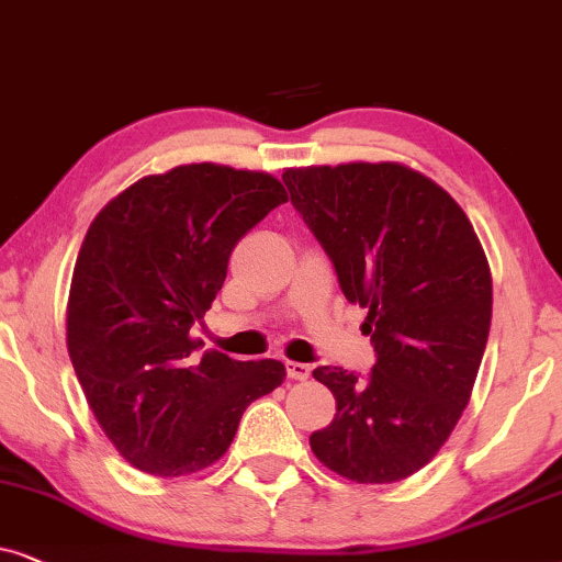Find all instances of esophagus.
Returning a JSON list of instances; mask_svg holds the SVG:
<instances>
[{
  "label": "esophagus",
  "mask_w": 562,
  "mask_h": 562,
  "mask_svg": "<svg viewBox=\"0 0 562 562\" xmlns=\"http://www.w3.org/2000/svg\"><path fill=\"white\" fill-rule=\"evenodd\" d=\"M285 368H288V378H293V380H308L311 378V368H308V364H303V362H285Z\"/></svg>",
  "instance_id": "esophagus-1"
}]
</instances>
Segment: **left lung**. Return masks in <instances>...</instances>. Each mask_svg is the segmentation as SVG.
Masks as SVG:
<instances>
[{
  "mask_svg": "<svg viewBox=\"0 0 562 562\" xmlns=\"http://www.w3.org/2000/svg\"><path fill=\"white\" fill-rule=\"evenodd\" d=\"M290 203L368 308V375L316 368L336 416L311 434L328 470L395 483L422 470L465 411L491 328V269L462 207L401 164L288 169Z\"/></svg>",
  "mask_w": 562,
  "mask_h": 562,
  "instance_id": "obj_1",
  "label": "left lung"
}]
</instances>
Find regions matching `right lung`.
Wrapping results in <instances>:
<instances>
[{"label": "right lung", "mask_w": 562, "mask_h": 562, "mask_svg": "<svg viewBox=\"0 0 562 562\" xmlns=\"http://www.w3.org/2000/svg\"><path fill=\"white\" fill-rule=\"evenodd\" d=\"M282 203L285 187L265 171L190 164L138 179L89 226L66 344L97 422L144 473L213 465L246 406L285 380L277 359L238 362L190 339L238 238Z\"/></svg>", "instance_id": "add662e5"}]
</instances>
